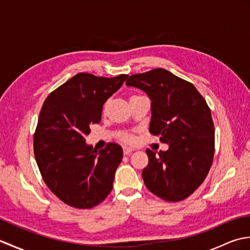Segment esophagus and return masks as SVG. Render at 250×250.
<instances>
[{"label":"esophagus","instance_id":"34e87169","mask_svg":"<svg viewBox=\"0 0 250 250\" xmlns=\"http://www.w3.org/2000/svg\"><path fill=\"white\" fill-rule=\"evenodd\" d=\"M134 149L133 148H130V147H124V155L125 156H128V155H130V153L133 151Z\"/></svg>","mask_w":250,"mask_h":250}]
</instances>
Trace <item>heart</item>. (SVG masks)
I'll use <instances>...</instances> for the list:
<instances>
[{"mask_svg": "<svg viewBox=\"0 0 250 250\" xmlns=\"http://www.w3.org/2000/svg\"><path fill=\"white\" fill-rule=\"evenodd\" d=\"M140 97H141V95H132L130 100L140 98ZM120 140L125 142V143H132V142L134 141V137H133V135L130 134V133H121L120 134Z\"/></svg>", "mask_w": 250, "mask_h": 250, "instance_id": "heart-1", "label": "heart"}]
</instances>
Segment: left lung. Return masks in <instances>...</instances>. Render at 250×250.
Wrapping results in <instances>:
<instances>
[{"mask_svg":"<svg viewBox=\"0 0 250 250\" xmlns=\"http://www.w3.org/2000/svg\"><path fill=\"white\" fill-rule=\"evenodd\" d=\"M126 86L151 100L149 132L168 145L158 153L147 149L143 179L160 199L178 202L199 188L213 163L215 130L210 109L192 83L164 68L131 75Z\"/></svg>","mask_w":250,"mask_h":250,"instance_id":"1","label":"left lung"}]
</instances>
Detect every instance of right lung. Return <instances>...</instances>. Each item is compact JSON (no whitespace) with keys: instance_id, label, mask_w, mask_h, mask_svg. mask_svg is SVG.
Listing matches in <instances>:
<instances>
[{"instance_id":"add662e5","label":"right lung","mask_w":250,"mask_h":250,"mask_svg":"<svg viewBox=\"0 0 250 250\" xmlns=\"http://www.w3.org/2000/svg\"><path fill=\"white\" fill-rule=\"evenodd\" d=\"M126 77L76 74L52 91L41 109L33 141L37 167L51 192L75 208H91L113 189L121 146L108 143L97 150L84 136L101 121L104 103Z\"/></svg>"}]
</instances>
